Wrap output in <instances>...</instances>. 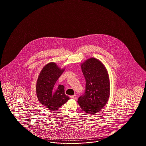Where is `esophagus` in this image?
Here are the masks:
<instances>
[{"mask_svg":"<svg viewBox=\"0 0 146 146\" xmlns=\"http://www.w3.org/2000/svg\"><path fill=\"white\" fill-rule=\"evenodd\" d=\"M70 98H72V99H76V98H77V96H76V95L70 96Z\"/></svg>","mask_w":146,"mask_h":146,"instance_id":"1","label":"esophagus"}]
</instances>
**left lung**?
I'll use <instances>...</instances> for the list:
<instances>
[{"label": "left lung", "mask_w": 146, "mask_h": 146, "mask_svg": "<svg viewBox=\"0 0 146 146\" xmlns=\"http://www.w3.org/2000/svg\"><path fill=\"white\" fill-rule=\"evenodd\" d=\"M86 80L85 93L78 100L85 112L94 114L106 105L110 96V85L108 72L98 59L91 58L81 64Z\"/></svg>", "instance_id": "left-lung-1"}]
</instances>
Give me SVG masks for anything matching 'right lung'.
Masks as SVG:
<instances>
[{"label": "right lung", "instance_id": "1", "mask_svg": "<svg viewBox=\"0 0 146 146\" xmlns=\"http://www.w3.org/2000/svg\"><path fill=\"white\" fill-rule=\"evenodd\" d=\"M64 68L61 69L54 62L46 64L42 70L36 82V94L38 101L50 111L58 110L70 97L64 94V86H55Z\"/></svg>", "mask_w": 146, "mask_h": 146}]
</instances>
